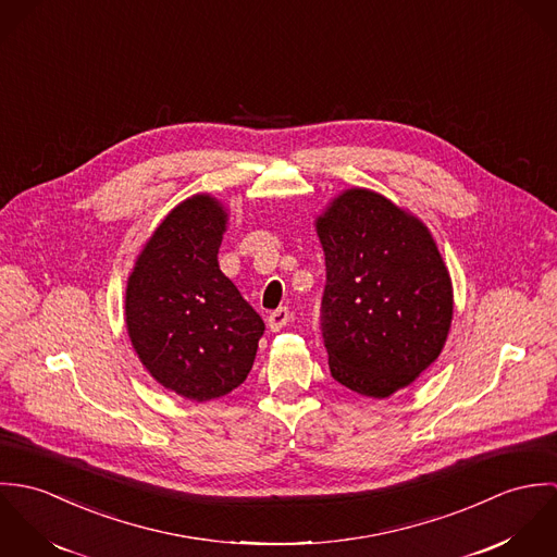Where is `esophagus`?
I'll return each mask as SVG.
<instances>
[{
	"label": "esophagus",
	"instance_id": "34e87169",
	"mask_svg": "<svg viewBox=\"0 0 557 557\" xmlns=\"http://www.w3.org/2000/svg\"><path fill=\"white\" fill-rule=\"evenodd\" d=\"M287 323H289V309H285V307H281V309H276V311H272V313L268 315V327H270L272 332L283 330Z\"/></svg>",
	"mask_w": 557,
	"mask_h": 557
}]
</instances>
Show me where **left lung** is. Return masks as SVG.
Instances as JSON below:
<instances>
[{
  "label": "left lung",
  "instance_id": "1",
  "mask_svg": "<svg viewBox=\"0 0 557 557\" xmlns=\"http://www.w3.org/2000/svg\"><path fill=\"white\" fill-rule=\"evenodd\" d=\"M325 255L321 332L332 377L364 397L409 386L444 349L453 281L426 225L369 188L315 221Z\"/></svg>",
  "mask_w": 557,
  "mask_h": 557
}]
</instances>
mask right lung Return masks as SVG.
Masks as SVG:
<instances>
[{
    "label": "right lung",
    "instance_id": "1",
    "mask_svg": "<svg viewBox=\"0 0 557 557\" xmlns=\"http://www.w3.org/2000/svg\"><path fill=\"white\" fill-rule=\"evenodd\" d=\"M223 203L193 195L139 252L126 285V327L148 373L197 403L225 397L252 369L265 330L219 268Z\"/></svg>",
    "mask_w": 557,
    "mask_h": 557
}]
</instances>
